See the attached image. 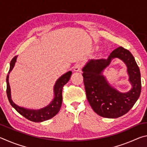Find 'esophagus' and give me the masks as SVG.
<instances>
[{"label":"esophagus","instance_id":"34e87169","mask_svg":"<svg viewBox=\"0 0 147 147\" xmlns=\"http://www.w3.org/2000/svg\"><path fill=\"white\" fill-rule=\"evenodd\" d=\"M82 67V64L79 63H77L75 66H74V71H76V72H78V71H80Z\"/></svg>","mask_w":147,"mask_h":147}]
</instances>
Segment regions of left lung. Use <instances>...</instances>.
<instances>
[{"mask_svg":"<svg viewBox=\"0 0 147 147\" xmlns=\"http://www.w3.org/2000/svg\"><path fill=\"white\" fill-rule=\"evenodd\" d=\"M123 61L127 68L130 90L121 93L111 86L103 76V71L113 59ZM86 96L92 109L106 118H117L132 108L140 96L141 74L132 54L128 50L118 47L107 59H89L82 69Z\"/></svg>","mask_w":147,"mask_h":147,"instance_id":"8db88e82","label":"left lung"}]
</instances>
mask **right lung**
I'll return each instance as SVG.
<instances>
[{"mask_svg": "<svg viewBox=\"0 0 147 147\" xmlns=\"http://www.w3.org/2000/svg\"><path fill=\"white\" fill-rule=\"evenodd\" d=\"M17 56H15L11 59L10 62V67H9V70L6 77V93L11 106L21 115H23L28 120L36 122V123H40V122H43L53 118L59 112V109H60L62 103V89H63V86L65 85L70 79L72 71L67 72L66 73L63 74L57 80L53 89L54 98L49 105L39 109H28L17 105L11 99V88L9 83V75L14 67L15 64L17 61Z\"/></svg>", "mask_w": 147, "mask_h": 147, "instance_id": "right-lung-1", "label": "right lung"}]
</instances>
